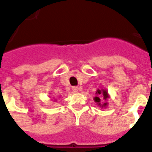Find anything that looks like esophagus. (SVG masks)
Segmentation results:
<instances>
[{"instance_id":"esophagus-1","label":"esophagus","mask_w":152,"mask_h":152,"mask_svg":"<svg viewBox=\"0 0 152 152\" xmlns=\"http://www.w3.org/2000/svg\"><path fill=\"white\" fill-rule=\"evenodd\" d=\"M72 90H73V92L76 93V92H78L79 89H78V87H77V86H73Z\"/></svg>"}]
</instances>
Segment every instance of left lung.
<instances>
[{"label":"left lung","mask_w":152,"mask_h":152,"mask_svg":"<svg viewBox=\"0 0 152 152\" xmlns=\"http://www.w3.org/2000/svg\"><path fill=\"white\" fill-rule=\"evenodd\" d=\"M96 94H99V97H95L94 98V101H95L98 104H99V106H102L101 105V101H102V99H101V97H102V99H104V100H107V97H108V95H107V90H103V89H99V90H97V92H96ZM102 106H107V102H105L104 104Z\"/></svg>","instance_id":"left-lung-1"}]
</instances>
